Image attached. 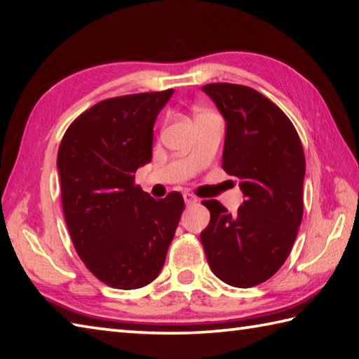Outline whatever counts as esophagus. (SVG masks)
Here are the masks:
<instances>
[{
	"instance_id": "1",
	"label": "esophagus",
	"mask_w": 359,
	"mask_h": 359,
	"mask_svg": "<svg viewBox=\"0 0 359 359\" xmlns=\"http://www.w3.org/2000/svg\"><path fill=\"white\" fill-rule=\"evenodd\" d=\"M184 199H185L187 205H193V203L197 202V197L194 194H191V193H185L184 194Z\"/></svg>"
}]
</instances>
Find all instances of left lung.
<instances>
[{"label": "left lung", "mask_w": 359, "mask_h": 359, "mask_svg": "<svg viewBox=\"0 0 359 359\" xmlns=\"http://www.w3.org/2000/svg\"><path fill=\"white\" fill-rule=\"evenodd\" d=\"M226 120L222 168L241 180L245 201L228 212L219 201H203L210 224L201 242L211 271L225 284H262L285 262L302 222L306 156L290 118L253 88L205 85Z\"/></svg>", "instance_id": "obj_1"}]
</instances>
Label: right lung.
Masks as SVG:
<instances>
[{"label": "right lung", "mask_w": 359, "mask_h": 359, "mask_svg": "<svg viewBox=\"0 0 359 359\" xmlns=\"http://www.w3.org/2000/svg\"><path fill=\"white\" fill-rule=\"evenodd\" d=\"M172 93L106 98L80 114L60 143L67 230L86 269L112 288H140L158 276L185 208L180 193L156 201L134 175L151 162L152 126Z\"/></svg>", "instance_id": "1"}]
</instances>
